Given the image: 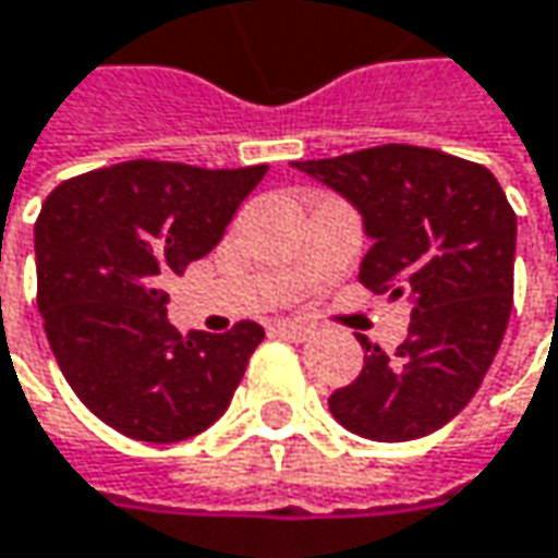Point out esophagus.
Here are the masks:
<instances>
[{
    "label": "esophagus",
    "mask_w": 558,
    "mask_h": 558,
    "mask_svg": "<svg viewBox=\"0 0 558 558\" xmlns=\"http://www.w3.org/2000/svg\"><path fill=\"white\" fill-rule=\"evenodd\" d=\"M275 335L283 338V341H296V344H300V341L310 338L312 328L310 325H303V322H278V325H275Z\"/></svg>",
    "instance_id": "obj_1"
}]
</instances>
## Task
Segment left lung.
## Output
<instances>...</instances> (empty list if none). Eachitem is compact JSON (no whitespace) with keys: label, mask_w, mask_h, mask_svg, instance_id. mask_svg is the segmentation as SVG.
I'll return each mask as SVG.
<instances>
[{"label":"left lung","mask_w":558,"mask_h":558,"mask_svg":"<svg viewBox=\"0 0 558 558\" xmlns=\"http://www.w3.org/2000/svg\"><path fill=\"white\" fill-rule=\"evenodd\" d=\"M350 198L376 240L360 283L413 300L395 353L360 338L363 369L328 398L335 420L373 442H410L471 404L502 344L514 296V211L474 160L420 145H378L296 160Z\"/></svg>","instance_id":"obj_1"}]
</instances>
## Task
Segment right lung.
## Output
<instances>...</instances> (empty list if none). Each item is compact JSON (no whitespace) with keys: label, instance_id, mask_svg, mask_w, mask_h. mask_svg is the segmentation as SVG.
I'll list each match as a JSON object with an SVG mask.
<instances>
[{"label":"right lung","instance_id":"obj_1","mask_svg":"<svg viewBox=\"0 0 558 558\" xmlns=\"http://www.w3.org/2000/svg\"><path fill=\"white\" fill-rule=\"evenodd\" d=\"M265 163L205 170L125 160L59 182L34 223L37 306L72 391L138 442H182L227 410L265 328L227 335L167 322L160 283L208 255Z\"/></svg>","mask_w":558,"mask_h":558}]
</instances>
